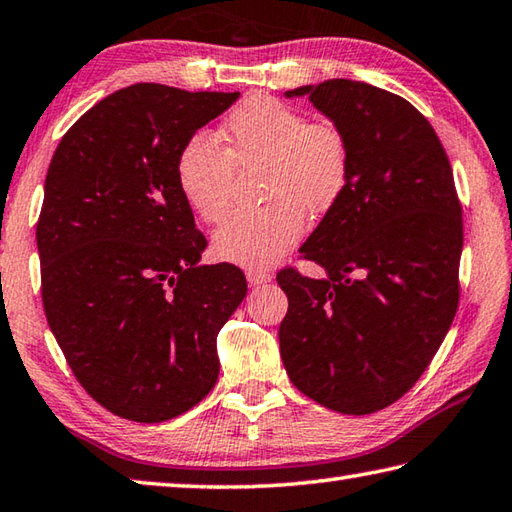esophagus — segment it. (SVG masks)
Instances as JSON below:
<instances>
[{
	"mask_svg": "<svg viewBox=\"0 0 512 512\" xmlns=\"http://www.w3.org/2000/svg\"><path fill=\"white\" fill-rule=\"evenodd\" d=\"M247 281L249 285H265L272 281V274L263 272V269H247Z\"/></svg>",
	"mask_w": 512,
	"mask_h": 512,
	"instance_id": "esophagus-1",
	"label": "esophagus"
}]
</instances>
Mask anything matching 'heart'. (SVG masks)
Returning a JSON list of instances; mask_svg holds the SVG:
<instances>
[{
  "instance_id": "1",
  "label": "heart",
  "mask_w": 512,
  "mask_h": 512,
  "mask_svg": "<svg viewBox=\"0 0 512 512\" xmlns=\"http://www.w3.org/2000/svg\"><path fill=\"white\" fill-rule=\"evenodd\" d=\"M225 151L205 131L182 142L176 180L182 198L207 223L225 216L234 167L263 165V194L254 211H236L216 229L214 254L247 269L272 267L305 231V209L330 211L350 182L352 153L332 122H307L305 113L274 98L247 100L225 122Z\"/></svg>"
}]
</instances>
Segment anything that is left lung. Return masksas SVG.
<instances>
[{
    "label": "left lung",
    "mask_w": 512,
    "mask_h": 512,
    "mask_svg": "<svg viewBox=\"0 0 512 512\" xmlns=\"http://www.w3.org/2000/svg\"><path fill=\"white\" fill-rule=\"evenodd\" d=\"M339 127L350 182L301 256L325 278L278 272L287 314L281 359L305 397L372 414L426 372L459 305L464 220L446 151L430 122L390 91L352 80L298 86Z\"/></svg>",
    "instance_id": "left-lung-1"
}]
</instances>
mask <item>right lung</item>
Here are the masks:
<instances>
[{
	"instance_id": "obj_1",
	"label": "right lung",
	"mask_w": 512,
	"mask_h": 512,
	"mask_svg": "<svg viewBox=\"0 0 512 512\" xmlns=\"http://www.w3.org/2000/svg\"><path fill=\"white\" fill-rule=\"evenodd\" d=\"M238 95L127 86L86 111L48 165L35 234L46 321L75 379L122 419H173L218 381V332L247 281L236 265H200L207 240L176 156Z\"/></svg>"
}]
</instances>
